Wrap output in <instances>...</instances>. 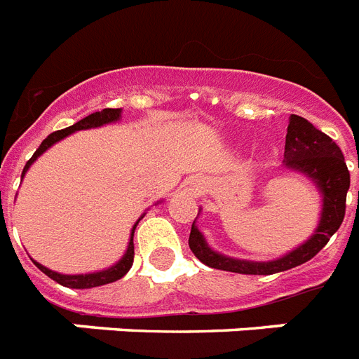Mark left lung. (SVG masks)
Here are the masks:
<instances>
[{
	"label": "left lung",
	"mask_w": 359,
	"mask_h": 359,
	"mask_svg": "<svg viewBox=\"0 0 359 359\" xmlns=\"http://www.w3.org/2000/svg\"><path fill=\"white\" fill-rule=\"evenodd\" d=\"M283 156L285 168L306 175L307 179L315 182L323 196L320 219L311 238L276 261H244V259H233V257H225L214 251L194 222L188 244L194 255L203 264L225 270V272L251 273V276H270V273L285 272L313 259L328 244V240L334 236L335 231L339 229L345 218L351 173L337 143L300 115H290Z\"/></svg>",
	"instance_id": "obj_1"
}]
</instances>
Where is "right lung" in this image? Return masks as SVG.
<instances>
[{
    "mask_svg": "<svg viewBox=\"0 0 359 359\" xmlns=\"http://www.w3.org/2000/svg\"><path fill=\"white\" fill-rule=\"evenodd\" d=\"M119 119H121V108H117V109L106 108V109H102V111H95V114L87 115L86 119L78 121V123L72 124V126H69V128L57 130V132L50 134L46 140L42 141L41 147L36 149L35 154H33L29 160H27L24 171H22V179H24L25 171L29 169L31 163L35 162L36 158L41 156L42 152H46L48 149L53 145V143H57V141H61L63 137H67V135L74 134V132H78V130L98 128V126H102V124L115 123V121H119ZM141 218H143V216H141ZM140 219H137L134 227H132V235H130L128 248H126V253L123 255V259H121L119 262H115L114 266L106 268V270H100V272H93V273H76V276H69V273L53 272V270H50V268H46V266H42V264H39L36 261H33V262H35V266L39 268L41 272L46 273L48 278H52L53 281H57L59 285H63V287H70V289H91V287H100V285L114 283V281H117V279L123 278L124 273L128 272L130 268H132V262H134V231H135V227H137V224H140Z\"/></svg>",
    "mask_w": 359,
    "mask_h": 359,
    "instance_id": "1",
    "label": "right lung"
}]
</instances>
